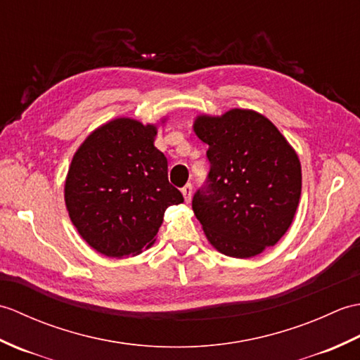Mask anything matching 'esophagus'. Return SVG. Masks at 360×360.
<instances>
[{"label":"esophagus","instance_id":"obj_1","mask_svg":"<svg viewBox=\"0 0 360 360\" xmlns=\"http://www.w3.org/2000/svg\"><path fill=\"white\" fill-rule=\"evenodd\" d=\"M181 192H182V195H184V200H186V202H190L192 201V193H193V187H192V184H187V186H184L181 188Z\"/></svg>","mask_w":360,"mask_h":360}]
</instances>
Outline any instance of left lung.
I'll list each match as a JSON object with an SVG mask.
<instances>
[{
    "instance_id": "1",
    "label": "left lung",
    "mask_w": 360,
    "mask_h": 360,
    "mask_svg": "<svg viewBox=\"0 0 360 360\" xmlns=\"http://www.w3.org/2000/svg\"><path fill=\"white\" fill-rule=\"evenodd\" d=\"M193 131L209 145L207 186L192 201L209 243L233 258H252L275 246L292 224L302 195L295 150L254 110L201 114Z\"/></svg>"
}]
</instances>
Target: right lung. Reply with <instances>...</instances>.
<instances>
[{
	"label": "right lung",
	"instance_id": "obj_1",
	"mask_svg": "<svg viewBox=\"0 0 360 360\" xmlns=\"http://www.w3.org/2000/svg\"><path fill=\"white\" fill-rule=\"evenodd\" d=\"M156 134L155 124L117 117L96 128L75 151L65 204L79 235L98 254L139 255L156 241L168 205L184 202L168 182Z\"/></svg>",
	"mask_w": 360,
	"mask_h": 360
}]
</instances>
